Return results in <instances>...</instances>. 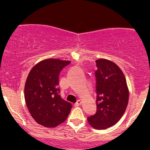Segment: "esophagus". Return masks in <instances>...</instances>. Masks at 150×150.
Segmentation results:
<instances>
[{"label":"esophagus","mask_w":150,"mask_h":150,"mask_svg":"<svg viewBox=\"0 0 150 150\" xmlns=\"http://www.w3.org/2000/svg\"><path fill=\"white\" fill-rule=\"evenodd\" d=\"M81 103H82V101H81V100H78V102H77L75 104V107H78V106L81 105Z\"/></svg>","instance_id":"esophagus-1"}]
</instances>
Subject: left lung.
<instances>
[{"mask_svg":"<svg viewBox=\"0 0 150 150\" xmlns=\"http://www.w3.org/2000/svg\"><path fill=\"white\" fill-rule=\"evenodd\" d=\"M96 112L87 119L93 128L103 130L121 118L128 105L129 93L125 76L117 64L104 59L96 60Z\"/></svg>","mask_w":150,"mask_h":150,"instance_id":"8db88e82","label":"left lung"}]
</instances>
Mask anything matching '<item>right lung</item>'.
<instances>
[{"instance_id":"right-lung-1","label":"right lung","mask_w":150,"mask_h":150,"mask_svg":"<svg viewBox=\"0 0 150 150\" xmlns=\"http://www.w3.org/2000/svg\"><path fill=\"white\" fill-rule=\"evenodd\" d=\"M70 63L55 59L41 61L33 67L25 86V99L29 112L38 123L56 127L67 118L72 104L60 96L59 76Z\"/></svg>"}]
</instances>
